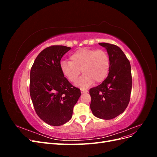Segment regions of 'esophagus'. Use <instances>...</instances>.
<instances>
[{
    "instance_id": "obj_1",
    "label": "esophagus",
    "mask_w": 157,
    "mask_h": 157,
    "mask_svg": "<svg viewBox=\"0 0 157 157\" xmlns=\"http://www.w3.org/2000/svg\"><path fill=\"white\" fill-rule=\"evenodd\" d=\"M88 92V90H81V93L82 94H84V93H87Z\"/></svg>"
}]
</instances>
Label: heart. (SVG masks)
<instances>
[{
  "instance_id": "obj_1",
  "label": "heart",
  "mask_w": 157,
  "mask_h": 157,
  "mask_svg": "<svg viewBox=\"0 0 157 157\" xmlns=\"http://www.w3.org/2000/svg\"><path fill=\"white\" fill-rule=\"evenodd\" d=\"M69 58L71 61H61L60 70L71 82L77 80L80 71H82L83 75L76 82V86L86 88L94 81L100 83L107 78L110 68V59L106 51L82 48L71 54Z\"/></svg>"
}]
</instances>
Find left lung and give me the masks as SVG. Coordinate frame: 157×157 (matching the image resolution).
<instances>
[{
    "label": "left lung",
    "instance_id": "obj_1",
    "mask_svg": "<svg viewBox=\"0 0 157 157\" xmlns=\"http://www.w3.org/2000/svg\"><path fill=\"white\" fill-rule=\"evenodd\" d=\"M110 59L107 77L96 87L90 90V109L99 118L110 120L125 111L130 101L132 78L130 61L119 47L101 42Z\"/></svg>",
    "mask_w": 157,
    "mask_h": 157
}]
</instances>
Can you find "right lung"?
<instances>
[{"mask_svg":"<svg viewBox=\"0 0 157 157\" xmlns=\"http://www.w3.org/2000/svg\"><path fill=\"white\" fill-rule=\"evenodd\" d=\"M71 50L65 46H51L37 56L30 73L29 91L37 115L51 126L68 122L81 93L60 70V61Z\"/></svg>","mask_w":157,"mask_h":157,"instance_id":"1","label":"right lung"}]
</instances>
